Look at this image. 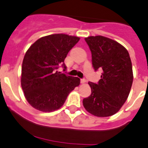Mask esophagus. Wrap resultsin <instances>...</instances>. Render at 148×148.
<instances>
[{
	"label": "esophagus",
	"mask_w": 148,
	"mask_h": 148,
	"mask_svg": "<svg viewBox=\"0 0 148 148\" xmlns=\"http://www.w3.org/2000/svg\"><path fill=\"white\" fill-rule=\"evenodd\" d=\"M86 79H84V78L80 79V83H86Z\"/></svg>",
	"instance_id": "obj_1"
}]
</instances>
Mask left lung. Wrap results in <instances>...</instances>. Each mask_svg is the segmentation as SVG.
<instances>
[{
    "mask_svg": "<svg viewBox=\"0 0 148 148\" xmlns=\"http://www.w3.org/2000/svg\"><path fill=\"white\" fill-rule=\"evenodd\" d=\"M92 54L95 71H102L96 83L89 82L91 94L83 100L86 110L98 117H106L119 112L130 94L133 82L128 51L116 41L103 36L85 38Z\"/></svg>",
    "mask_w": 148,
    "mask_h": 148,
    "instance_id": "1",
    "label": "left lung"
}]
</instances>
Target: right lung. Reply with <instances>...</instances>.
<instances>
[{
    "label": "right lung",
    "instance_id": "1",
    "mask_svg": "<svg viewBox=\"0 0 148 148\" xmlns=\"http://www.w3.org/2000/svg\"><path fill=\"white\" fill-rule=\"evenodd\" d=\"M80 40L65 34L37 39L26 51L21 68V88L28 103L37 110L51 112L62 107L80 80L58 72L69 51Z\"/></svg>",
    "mask_w": 148,
    "mask_h": 148
}]
</instances>
